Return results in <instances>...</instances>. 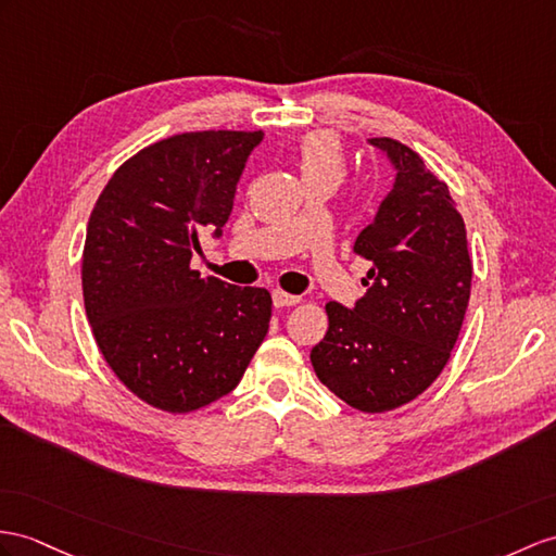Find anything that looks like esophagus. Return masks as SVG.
<instances>
[{
    "label": "esophagus",
    "mask_w": 556,
    "mask_h": 556,
    "mask_svg": "<svg viewBox=\"0 0 556 556\" xmlns=\"http://www.w3.org/2000/svg\"><path fill=\"white\" fill-rule=\"evenodd\" d=\"M300 302H302V296H296V294L282 292V290H276V292H274V304H276L278 308H282V306H294V304H300Z\"/></svg>",
    "instance_id": "34e87169"
}]
</instances>
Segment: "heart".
Wrapping results in <instances>:
<instances>
[{"label":"heart","mask_w":556,"mask_h":556,"mask_svg":"<svg viewBox=\"0 0 556 556\" xmlns=\"http://www.w3.org/2000/svg\"><path fill=\"white\" fill-rule=\"evenodd\" d=\"M296 162H300V172L304 179H311V176H320V174L340 179L344 174L342 143L337 141V137L330 131L306 134L304 141L300 143Z\"/></svg>","instance_id":"b5f03b06"}]
</instances>
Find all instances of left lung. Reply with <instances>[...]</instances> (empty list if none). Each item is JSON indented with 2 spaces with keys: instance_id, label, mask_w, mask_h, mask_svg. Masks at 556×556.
<instances>
[{
  "instance_id": "8db88e82",
  "label": "left lung",
  "mask_w": 556,
  "mask_h": 556,
  "mask_svg": "<svg viewBox=\"0 0 556 556\" xmlns=\"http://www.w3.org/2000/svg\"><path fill=\"white\" fill-rule=\"evenodd\" d=\"M396 184L354 254L370 262L368 294L349 311L328 302V332L311 349L318 380L361 413H389L437 382L463 328L471 260L463 214L413 148L370 139Z\"/></svg>"
}]
</instances>
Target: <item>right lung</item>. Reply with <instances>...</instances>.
<instances>
[{"mask_svg": "<svg viewBox=\"0 0 556 556\" xmlns=\"http://www.w3.org/2000/svg\"><path fill=\"white\" fill-rule=\"evenodd\" d=\"M264 131H184L115 169L87 224L85 311L108 368L134 396L184 415L231 394L270 323V292L191 268L222 236Z\"/></svg>", "mask_w": 556, "mask_h": 556, "instance_id": "obj_1", "label": "right lung"}]
</instances>
